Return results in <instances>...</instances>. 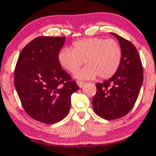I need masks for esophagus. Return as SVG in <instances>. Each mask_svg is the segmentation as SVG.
I'll return each mask as SVG.
<instances>
[{
    "label": "esophagus",
    "mask_w": 156,
    "mask_h": 156,
    "mask_svg": "<svg viewBox=\"0 0 156 156\" xmlns=\"http://www.w3.org/2000/svg\"><path fill=\"white\" fill-rule=\"evenodd\" d=\"M85 84V82H83V81H77V85L80 87H82L83 85Z\"/></svg>",
    "instance_id": "obj_1"
}]
</instances>
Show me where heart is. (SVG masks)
<instances>
[{
  "label": "heart",
  "mask_w": 156,
  "mask_h": 156,
  "mask_svg": "<svg viewBox=\"0 0 156 156\" xmlns=\"http://www.w3.org/2000/svg\"><path fill=\"white\" fill-rule=\"evenodd\" d=\"M122 51L119 43L114 39L100 37L76 41L72 49L63 48L58 54L60 65L69 73H73L86 65L75 77L93 79L97 75L101 79H108L115 75L122 61Z\"/></svg>",
  "instance_id": "b5f03b06"
}]
</instances>
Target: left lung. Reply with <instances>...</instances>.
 <instances>
[{
	"label": "left lung",
	"mask_w": 156,
	"mask_h": 156,
	"mask_svg": "<svg viewBox=\"0 0 156 156\" xmlns=\"http://www.w3.org/2000/svg\"><path fill=\"white\" fill-rule=\"evenodd\" d=\"M111 34L121 46L122 61L112 77L96 84L97 92L93 99L95 112L107 120L119 119L131 111L144 80L143 66L136 48L126 39Z\"/></svg>",
	"instance_id": "8db88e82"
}]
</instances>
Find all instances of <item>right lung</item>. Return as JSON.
<instances>
[{
  "mask_svg": "<svg viewBox=\"0 0 156 156\" xmlns=\"http://www.w3.org/2000/svg\"><path fill=\"white\" fill-rule=\"evenodd\" d=\"M65 38L37 37L23 48L15 68V86L24 109L44 124L66 117L71 95L79 89L58 60Z\"/></svg>",
  "mask_w": 156,
  "mask_h": 156,
  "instance_id": "add662e5",
  "label": "right lung"
}]
</instances>
